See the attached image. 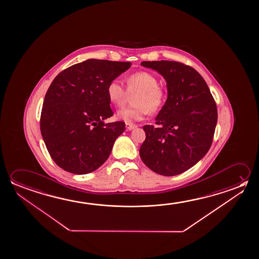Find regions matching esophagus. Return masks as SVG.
<instances>
[{
  "label": "esophagus",
  "mask_w": 259,
  "mask_h": 259,
  "mask_svg": "<svg viewBox=\"0 0 259 259\" xmlns=\"http://www.w3.org/2000/svg\"><path fill=\"white\" fill-rule=\"evenodd\" d=\"M125 127H126L127 131H131L133 129L136 128V124H134V123H125Z\"/></svg>",
  "instance_id": "esophagus-1"
}]
</instances>
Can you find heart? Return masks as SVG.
I'll use <instances>...</instances> for the list:
<instances>
[{
  "instance_id": "1",
  "label": "heart",
  "mask_w": 259,
  "mask_h": 259,
  "mask_svg": "<svg viewBox=\"0 0 259 259\" xmlns=\"http://www.w3.org/2000/svg\"><path fill=\"white\" fill-rule=\"evenodd\" d=\"M126 90L118 80H111L106 87L107 98L114 106H124L129 97L135 106L118 111L116 118L125 123L141 121L147 114H154L160 110L166 100V91L161 85L156 76L147 71H138L131 74L125 79Z\"/></svg>"
}]
</instances>
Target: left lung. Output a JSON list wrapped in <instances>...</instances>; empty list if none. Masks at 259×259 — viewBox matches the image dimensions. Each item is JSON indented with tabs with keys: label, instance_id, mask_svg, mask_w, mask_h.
Here are the masks:
<instances>
[{
	"label": "left lung",
	"instance_id": "left-lung-1",
	"mask_svg": "<svg viewBox=\"0 0 259 259\" xmlns=\"http://www.w3.org/2000/svg\"><path fill=\"white\" fill-rule=\"evenodd\" d=\"M167 82L168 98L156 116V127L144 125L140 156L151 170L164 176L183 174L211 146L218 121L216 103L195 69L176 61H144Z\"/></svg>",
	"mask_w": 259,
	"mask_h": 259
}]
</instances>
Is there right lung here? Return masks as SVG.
Returning a JSON list of instances; mask_svg holds the SVG:
<instances>
[{
  "instance_id": "right-lung-1",
  "label": "right lung",
  "mask_w": 259,
  "mask_h": 259,
  "mask_svg": "<svg viewBox=\"0 0 259 259\" xmlns=\"http://www.w3.org/2000/svg\"><path fill=\"white\" fill-rule=\"evenodd\" d=\"M131 65L90 59L65 69L52 81L43 102L40 132L51 158L63 170L89 174L110 155L125 124L104 122L114 115L106 87Z\"/></svg>"
}]
</instances>
